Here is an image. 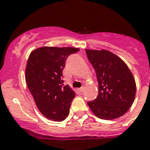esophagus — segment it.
Wrapping results in <instances>:
<instances>
[{"instance_id": "34e87169", "label": "esophagus", "mask_w": 150, "mask_h": 150, "mask_svg": "<svg viewBox=\"0 0 150 150\" xmlns=\"http://www.w3.org/2000/svg\"><path fill=\"white\" fill-rule=\"evenodd\" d=\"M78 90L80 92H83V90H84V88L81 87V88H79V89H78Z\"/></svg>"}]
</instances>
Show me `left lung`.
<instances>
[{
  "instance_id": "obj_1",
  "label": "left lung",
  "mask_w": 150,
  "mask_h": 150,
  "mask_svg": "<svg viewBox=\"0 0 150 150\" xmlns=\"http://www.w3.org/2000/svg\"><path fill=\"white\" fill-rule=\"evenodd\" d=\"M94 67L98 83V95L87 103L95 115L100 119L121 117L133 103L136 93L135 78L126 63L106 50H86Z\"/></svg>"
}]
</instances>
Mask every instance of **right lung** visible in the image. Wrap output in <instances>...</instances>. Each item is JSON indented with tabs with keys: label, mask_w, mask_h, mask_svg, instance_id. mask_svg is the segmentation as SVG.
<instances>
[{
	"label": "right lung",
	"mask_w": 150,
	"mask_h": 150,
	"mask_svg": "<svg viewBox=\"0 0 150 150\" xmlns=\"http://www.w3.org/2000/svg\"><path fill=\"white\" fill-rule=\"evenodd\" d=\"M75 47H39L31 52L26 67V81L39 111L54 121H62L69 113L75 93L64 86L62 71Z\"/></svg>",
	"instance_id": "obj_1"
}]
</instances>
